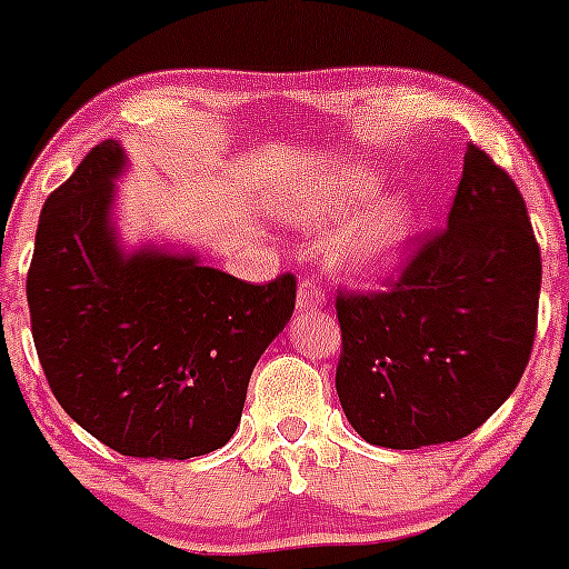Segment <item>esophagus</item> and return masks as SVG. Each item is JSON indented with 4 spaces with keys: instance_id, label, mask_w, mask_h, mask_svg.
<instances>
[{
    "instance_id": "esophagus-1",
    "label": "esophagus",
    "mask_w": 569,
    "mask_h": 569,
    "mask_svg": "<svg viewBox=\"0 0 569 569\" xmlns=\"http://www.w3.org/2000/svg\"><path fill=\"white\" fill-rule=\"evenodd\" d=\"M296 305H299L301 313H316L328 305V293L316 279H301L299 281V296H296Z\"/></svg>"
}]
</instances>
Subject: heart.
<instances>
[{
	"label": "heart",
	"mask_w": 569,
	"mask_h": 569,
	"mask_svg": "<svg viewBox=\"0 0 569 569\" xmlns=\"http://www.w3.org/2000/svg\"><path fill=\"white\" fill-rule=\"evenodd\" d=\"M376 193H379V179L373 173L350 176V179L336 184L333 193H330V208H321V216L333 213V210L361 208V204L373 202ZM413 230L416 204L407 196H393V199L381 202L353 233L347 236L345 244H341V256L356 270L373 273V270L387 268L407 248Z\"/></svg>",
	"instance_id": "obj_1"
}]
</instances>
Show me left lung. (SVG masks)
<instances>
[{
    "mask_svg": "<svg viewBox=\"0 0 569 569\" xmlns=\"http://www.w3.org/2000/svg\"><path fill=\"white\" fill-rule=\"evenodd\" d=\"M541 250L505 168L467 144L447 228L421 236L376 293L336 296V393L390 450L470 436L521 381L536 339Z\"/></svg>",
    "mask_w": 569,
    "mask_h": 569,
    "instance_id": "1",
    "label": "left lung"
}]
</instances>
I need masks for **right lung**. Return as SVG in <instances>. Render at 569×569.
I'll list each match as a JSON object with an SVG mask.
<instances>
[{
	"instance_id": "right-lung-1",
	"label": "right lung",
	"mask_w": 569,
	"mask_h": 569,
	"mask_svg": "<svg viewBox=\"0 0 569 569\" xmlns=\"http://www.w3.org/2000/svg\"><path fill=\"white\" fill-rule=\"evenodd\" d=\"M124 150L104 139L48 196L28 270L30 330L64 413L133 459H193L230 441L259 356L296 308L196 256H124L110 224Z\"/></svg>"
}]
</instances>
